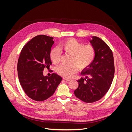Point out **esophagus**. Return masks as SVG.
I'll list each match as a JSON object with an SVG mask.
<instances>
[{"mask_svg":"<svg viewBox=\"0 0 132 132\" xmlns=\"http://www.w3.org/2000/svg\"><path fill=\"white\" fill-rule=\"evenodd\" d=\"M63 79L64 80H65L66 81H70L71 80V79H67V78H63Z\"/></svg>","mask_w":132,"mask_h":132,"instance_id":"esophagus-1","label":"esophagus"}]
</instances>
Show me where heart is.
I'll list each match as a JSON object with an SVG mask.
<instances>
[{
    "instance_id": "obj_1",
    "label": "heart",
    "mask_w": 132,
    "mask_h": 132,
    "mask_svg": "<svg viewBox=\"0 0 132 132\" xmlns=\"http://www.w3.org/2000/svg\"><path fill=\"white\" fill-rule=\"evenodd\" d=\"M59 48L65 53L71 55L70 65H60L56 69L57 73L65 78H70L75 73L77 68L82 70L89 67L93 62L96 55L95 47L84 44L74 38H70L62 42ZM50 57L54 64H57L60 61V54L53 48L50 53Z\"/></svg>"
}]
</instances>
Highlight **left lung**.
I'll return each mask as SVG.
<instances>
[{
	"label": "left lung",
	"mask_w": 132,
	"mask_h": 132,
	"mask_svg": "<svg viewBox=\"0 0 132 132\" xmlns=\"http://www.w3.org/2000/svg\"><path fill=\"white\" fill-rule=\"evenodd\" d=\"M90 42L96 50L93 62L83 69L79 86L74 91L75 96L86 103L100 100L109 91L114 74L113 53L109 46L100 38L93 36Z\"/></svg>",
	"instance_id": "left-lung-1"
}]
</instances>
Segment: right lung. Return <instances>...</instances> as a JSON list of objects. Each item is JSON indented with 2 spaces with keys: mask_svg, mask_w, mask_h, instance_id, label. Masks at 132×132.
<instances>
[{
  "mask_svg": "<svg viewBox=\"0 0 132 132\" xmlns=\"http://www.w3.org/2000/svg\"><path fill=\"white\" fill-rule=\"evenodd\" d=\"M53 37L41 35L32 38L23 46L18 59L17 70L20 83L26 94L36 101L52 96L62 81L55 73L44 76L45 68L52 64L50 57Z\"/></svg>",
  "mask_w": 132,
  "mask_h": 132,
  "instance_id": "add662e5",
  "label": "right lung"
}]
</instances>
